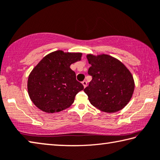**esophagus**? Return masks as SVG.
Segmentation results:
<instances>
[{
	"label": "esophagus",
	"mask_w": 160,
	"mask_h": 160,
	"mask_svg": "<svg viewBox=\"0 0 160 160\" xmlns=\"http://www.w3.org/2000/svg\"><path fill=\"white\" fill-rule=\"evenodd\" d=\"M82 85H83V86H84V88H86V86H87V81H85V80H84V81H82Z\"/></svg>",
	"instance_id": "34e87169"
}]
</instances>
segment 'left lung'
Instances as JSON below:
<instances>
[{"instance_id":"1","label":"left lung","mask_w":160,"mask_h":160,"mask_svg":"<svg viewBox=\"0 0 160 160\" xmlns=\"http://www.w3.org/2000/svg\"><path fill=\"white\" fill-rule=\"evenodd\" d=\"M92 77L84 89L90 102L105 112H115L130 102L135 89L132 75L125 65L110 55H87Z\"/></svg>"}]
</instances>
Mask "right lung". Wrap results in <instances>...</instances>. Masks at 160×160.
Masks as SVG:
<instances>
[{
	"label": "right lung",
	"mask_w": 160,
	"mask_h": 160,
	"mask_svg": "<svg viewBox=\"0 0 160 160\" xmlns=\"http://www.w3.org/2000/svg\"><path fill=\"white\" fill-rule=\"evenodd\" d=\"M82 53L57 50L47 55L30 72L28 91L38 108L54 113L69 108L75 97L84 89L76 80L70 65L80 60Z\"/></svg>",
	"instance_id": "obj_1"
}]
</instances>
